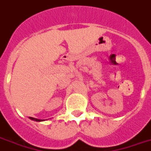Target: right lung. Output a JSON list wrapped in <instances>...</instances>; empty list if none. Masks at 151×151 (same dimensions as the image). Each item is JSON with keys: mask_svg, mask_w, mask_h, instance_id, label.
Listing matches in <instances>:
<instances>
[{"mask_svg": "<svg viewBox=\"0 0 151 151\" xmlns=\"http://www.w3.org/2000/svg\"><path fill=\"white\" fill-rule=\"evenodd\" d=\"M29 118L32 121H35V122H44L45 120H41V119H37V118H34V117H29Z\"/></svg>", "mask_w": 151, "mask_h": 151, "instance_id": "1", "label": "right lung"}]
</instances>
